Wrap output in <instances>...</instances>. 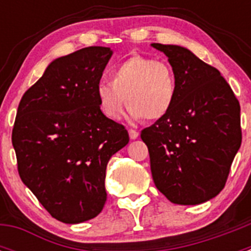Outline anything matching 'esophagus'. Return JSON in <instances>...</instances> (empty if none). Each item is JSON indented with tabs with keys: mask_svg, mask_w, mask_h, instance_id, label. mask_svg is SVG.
<instances>
[{
	"mask_svg": "<svg viewBox=\"0 0 251 251\" xmlns=\"http://www.w3.org/2000/svg\"><path fill=\"white\" fill-rule=\"evenodd\" d=\"M128 133H129V138L130 139H136V138H138V136H139V133L137 132V130H134V129H129V130H128Z\"/></svg>",
	"mask_w": 251,
	"mask_h": 251,
	"instance_id": "esophagus-1",
	"label": "esophagus"
}]
</instances>
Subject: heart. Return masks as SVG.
<instances>
[{"label": "heart", "instance_id": "heart-1", "mask_svg": "<svg viewBox=\"0 0 251 251\" xmlns=\"http://www.w3.org/2000/svg\"><path fill=\"white\" fill-rule=\"evenodd\" d=\"M109 80L97 86L100 110L105 117L117 121L124 106H128V119L143 118L158 121L168 114L177 94L175 73L165 61L136 55L110 69Z\"/></svg>", "mask_w": 251, "mask_h": 251}]
</instances>
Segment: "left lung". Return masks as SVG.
Wrapping results in <instances>:
<instances>
[{
  "label": "left lung",
  "instance_id": "1",
  "mask_svg": "<svg viewBox=\"0 0 251 251\" xmlns=\"http://www.w3.org/2000/svg\"><path fill=\"white\" fill-rule=\"evenodd\" d=\"M168 57L175 103L141 133L154 185L171 202L199 205L220 194L241 145L240 104L214 66L188 49L152 44Z\"/></svg>",
  "mask_w": 251,
  "mask_h": 251
}]
</instances>
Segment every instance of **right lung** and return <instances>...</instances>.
<instances>
[{
	"label": "right lung",
	"mask_w": 251,
	"mask_h": 251,
	"mask_svg": "<svg viewBox=\"0 0 251 251\" xmlns=\"http://www.w3.org/2000/svg\"><path fill=\"white\" fill-rule=\"evenodd\" d=\"M112 55L110 48L89 46L57 57L19 104L12 129L19 175L61 223L100 214L106 165L129 142L127 129L106 118L97 98Z\"/></svg>",
	"instance_id": "obj_1"
}]
</instances>
